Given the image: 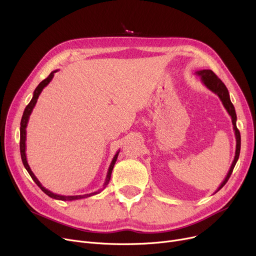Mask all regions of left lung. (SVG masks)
I'll list each match as a JSON object with an SVG mask.
<instances>
[{
    "label": "left lung",
    "mask_w": 256,
    "mask_h": 256,
    "mask_svg": "<svg viewBox=\"0 0 256 256\" xmlns=\"http://www.w3.org/2000/svg\"><path fill=\"white\" fill-rule=\"evenodd\" d=\"M195 74H197L198 76H200L201 78V82L204 83V85L210 90L212 92H214L216 96H218V98H220V100L222 102L224 108L226 109L227 113L230 115L232 117V126H234V135H236V154H234V162L228 170L227 176H225L224 180L221 182V184L219 186V188L217 189V191L214 193H217L219 190H221L222 188L224 186V184L227 182V180H230L232 170L238 162V156H240V132L236 128V110H234V106L230 100V92H228L226 86L224 85V83L222 80L214 74L210 70H197L195 72Z\"/></svg>",
    "instance_id": "obj_1"
}]
</instances>
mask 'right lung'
Segmentation results:
<instances>
[{
  "mask_svg": "<svg viewBox=\"0 0 256 256\" xmlns=\"http://www.w3.org/2000/svg\"><path fill=\"white\" fill-rule=\"evenodd\" d=\"M57 72H58V70L52 72L50 74V76H48L46 78H44V80H42V82L39 83V85L36 87V89H35L34 92H33V98H32V100H31V102H29L28 106H26V109H24V114H22V121H20V148L22 160V164H24V168L26 169V171H28V173L30 174V176H31L32 180L36 182V184L40 188V189H42V190L48 196H50V198L57 199V200H63V201H66V200H67V201H72V200L83 199V198H87V197H90V196H93V195H96V194L100 193V192L104 189V188L108 186V184H109V182H110V180H111L112 170H113V168H114V165H115V163H116L117 156H118V154H119L120 150H118V152L115 154V156H114V158H113V160H112V162H111V164H110V167H109V169H108L106 180H104V184H102V189H100V190L96 191V192H93V193H90V194H84V195H76V196H64V195H59V194H55V193L50 192V190L46 189V188L42 184V182H40L37 180V178L35 176V174L32 172V170H31V168H30V166H29V164H28V160H26V126H28V121H29L30 115H31V113H32V111H33V109H34V106H35V104H36V102H37V100H38V98H39V96H40V93L42 92V90H44V87H46V86L50 84V80H52V78H54V74H55Z\"/></svg>",
  "mask_w": 256,
  "mask_h": 256,
  "instance_id": "obj_1",
  "label": "right lung"
}]
</instances>
